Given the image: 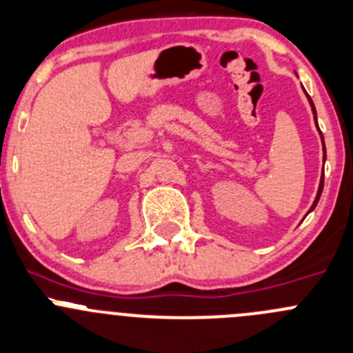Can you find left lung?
Listing matches in <instances>:
<instances>
[{"label": "left lung", "instance_id": "8db88e82", "mask_svg": "<svg viewBox=\"0 0 353 353\" xmlns=\"http://www.w3.org/2000/svg\"><path fill=\"white\" fill-rule=\"evenodd\" d=\"M309 103H310V106H312V113L316 114V108H314V104H312V99H310L309 97ZM317 123V121H316ZM321 137H323V134H321ZM323 145H324V141H323ZM324 156H326V149H324ZM323 185H324V178H321V183H319V190H317V195H316V201H314V204H312V208H310V211H312L314 208H316V204H317V201H319V197H321V192H323Z\"/></svg>", "mask_w": 353, "mask_h": 353}]
</instances>
